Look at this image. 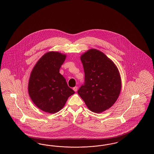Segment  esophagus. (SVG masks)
Returning <instances> with one entry per match:
<instances>
[{
  "instance_id": "obj_1",
  "label": "esophagus",
  "mask_w": 154,
  "mask_h": 154,
  "mask_svg": "<svg viewBox=\"0 0 154 154\" xmlns=\"http://www.w3.org/2000/svg\"><path fill=\"white\" fill-rule=\"evenodd\" d=\"M73 89L75 92H77V90H78V87H74L73 88Z\"/></svg>"
}]
</instances>
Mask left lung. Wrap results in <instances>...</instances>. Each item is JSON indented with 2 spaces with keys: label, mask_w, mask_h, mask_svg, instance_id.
I'll return each mask as SVG.
<instances>
[{
  "label": "left lung",
  "mask_w": 154,
  "mask_h": 154,
  "mask_svg": "<svg viewBox=\"0 0 154 154\" xmlns=\"http://www.w3.org/2000/svg\"><path fill=\"white\" fill-rule=\"evenodd\" d=\"M85 82L79 95L91 111L100 113L115 103L121 89L117 67L102 52L91 49L81 57Z\"/></svg>",
  "instance_id": "1"
}]
</instances>
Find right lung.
Wrapping results in <instances>:
<instances>
[{
	"label": "right lung",
	"instance_id": "obj_1",
	"mask_svg": "<svg viewBox=\"0 0 154 154\" xmlns=\"http://www.w3.org/2000/svg\"><path fill=\"white\" fill-rule=\"evenodd\" d=\"M66 55L58 52L44 54L34 66L30 75V97L40 110L54 114L61 110L68 97L74 94L59 73Z\"/></svg>",
	"mask_w": 154,
	"mask_h": 154
}]
</instances>
